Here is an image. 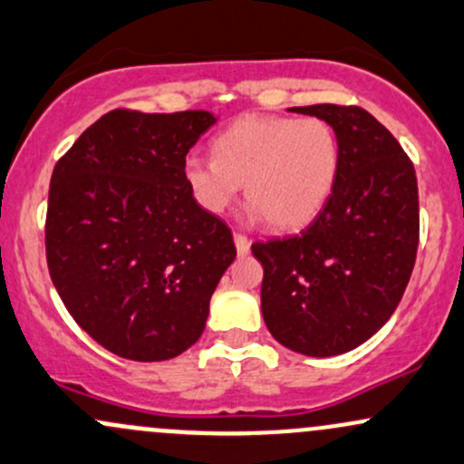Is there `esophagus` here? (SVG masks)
Here are the masks:
<instances>
[{
    "label": "esophagus",
    "instance_id": "obj_1",
    "mask_svg": "<svg viewBox=\"0 0 464 464\" xmlns=\"http://www.w3.org/2000/svg\"><path fill=\"white\" fill-rule=\"evenodd\" d=\"M234 246H237L238 256H246L250 252V238L243 237V234H234Z\"/></svg>",
    "mask_w": 464,
    "mask_h": 464
}]
</instances>
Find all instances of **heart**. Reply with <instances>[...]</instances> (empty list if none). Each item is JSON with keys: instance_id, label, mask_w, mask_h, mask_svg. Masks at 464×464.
I'll return each mask as SVG.
<instances>
[{"instance_id": "heart-1", "label": "heart", "mask_w": 464, "mask_h": 464, "mask_svg": "<svg viewBox=\"0 0 464 464\" xmlns=\"http://www.w3.org/2000/svg\"><path fill=\"white\" fill-rule=\"evenodd\" d=\"M341 166L336 130L321 117H246L214 139V157L188 154L183 177L208 214H223L246 183L247 217L298 230L325 206Z\"/></svg>"}]
</instances>
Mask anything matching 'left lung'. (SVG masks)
I'll return each instance as SVG.
<instances>
[{
  "mask_svg": "<svg viewBox=\"0 0 464 464\" xmlns=\"http://www.w3.org/2000/svg\"><path fill=\"white\" fill-rule=\"evenodd\" d=\"M336 130L341 166L301 234L254 243L261 312L287 350L336 356L362 345L401 303L418 250L416 170L401 143L358 106L290 108Z\"/></svg>",
  "mask_w": 464,
  "mask_h": 464,
  "instance_id": "1",
  "label": "left lung"
}]
</instances>
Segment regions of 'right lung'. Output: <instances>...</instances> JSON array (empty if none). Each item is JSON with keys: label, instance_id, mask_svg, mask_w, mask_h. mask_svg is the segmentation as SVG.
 Returning <instances> with one entry per match:
<instances>
[{"label": "right lung", "instance_id": "obj_1", "mask_svg": "<svg viewBox=\"0 0 464 464\" xmlns=\"http://www.w3.org/2000/svg\"><path fill=\"white\" fill-rule=\"evenodd\" d=\"M208 111H112L57 161L46 258L83 332L128 361L179 356L206 330L210 298L237 256L232 232L183 177Z\"/></svg>", "mask_w": 464, "mask_h": 464}]
</instances>
